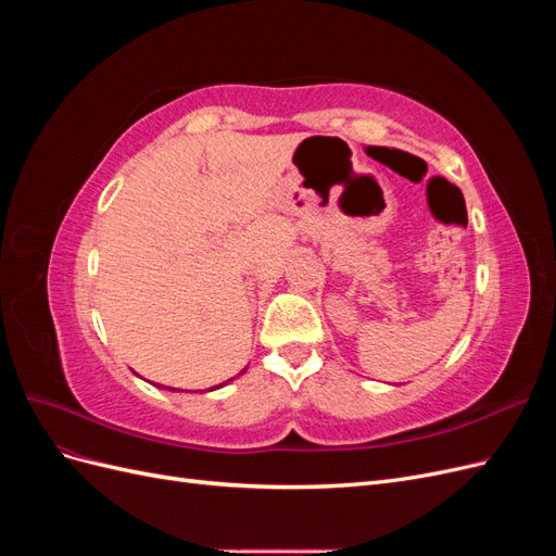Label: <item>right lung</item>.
Instances as JSON below:
<instances>
[{
  "mask_svg": "<svg viewBox=\"0 0 556 556\" xmlns=\"http://www.w3.org/2000/svg\"><path fill=\"white\" fill-rule=\"evenodd\" d=\"M241 374H245V368H243V371H241ZM229 380H233V378H229ZM229 380H227V382H229ZM227 382H223V384H227ZM223 384H215V387H211V390H217V387H223ZM169 390H172V392H176V390H174V387H169Z\"/></svg>",
  "mask_w": 556,
  "mask_h": 556,
  "instance_id": "add662e5",
  "label": "right lung"
}]
</instances>
